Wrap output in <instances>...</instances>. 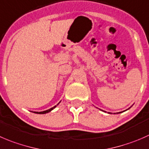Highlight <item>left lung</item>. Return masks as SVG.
Masks as SVG:
<instances>
[{
	"instance_id": "1",
	"label": "left lung",
	"mask_w": 149,
	"mask_h": 149,
	"mask_svg": "<svg viewBox=\"0 0 149 149\" xmlns=\"http://www.w3.org/2000/svg\"><path fill=\"white\" fill-rule=\"evenodd\" d=\"M104 112H105V111H104ZM108 113H110V112H108Z\"/></svg>"
}]
</instances>
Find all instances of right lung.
<instances>
[{"instance_id":"1","label":"right lung","mask_w":149,"mask_h":149,"mask_svg":"<svg viewBox=\"0 0 149 149\" xmlns=\"http://www.w3.org/2000/svg\"><path fill=\"white\" fill-rule=\"evenodd\" d=\"M60 102H59V103H60ZM59 103H58V104H59ZM58 104H57V105H58ZM57 105H55V106L52 107V108H50V109L47 110V111H41V112H36V111H35L34 113H39V114H44V113H49V112H50V111H52V110L54 109V108H56V106H57Z\"/></svg>"}]
</instances>
